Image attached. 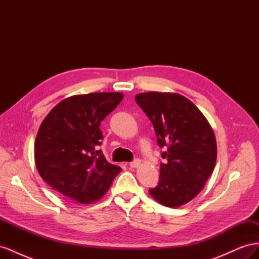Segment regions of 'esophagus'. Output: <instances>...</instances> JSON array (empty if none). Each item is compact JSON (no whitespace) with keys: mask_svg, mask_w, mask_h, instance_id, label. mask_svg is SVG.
Instances as JSON below:
<instances>
[{"mask_svg":"<svg viewBox=\"0 0 259 259\" xmlns=\"http://www.w3.org/2000/svg\"><path fill=\"white\" fill-rule=\"evenodd\" d=\"M139 164H140V160H139V159H135V160H133V161L130 163V166L133 167V168H136V167L139 166Z\"/></svg>","mask_w":259,"mask_h":259,"instance_id":"esophagus-1","label":"esophagus"}]
</instances>
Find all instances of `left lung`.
<instances>
[{"label": "left lung", "instance_id": "8db88e82", "mask_svg": "<svg viewBox=\"0 0 259 259\" xmlns=\"http://www.w3.org/2000/svg\"><path fill=\"white\" fill-rule=\"evenodd\" d=\"M151 121L158 145L165 148L158 186L149 190L164 206L184 205L198 195L213 173L217 145L206 117L176 93L149 92L135 96Z\"/></svg>", "mask_w": 259, "mask_h": 259}]
</instances>
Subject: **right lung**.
Instances as JSON below:
<instances>
[{"mask_svg": "<svg viewBox=\"0 0 259 259\" xmlns=\"http://www.w3.org/2000/svg\"><path fill=\"white\" fill-rule=\"evenodd\" d=\"M121 93H91L66 98L46 115L35 138L38 174L54 190L83 204L103 198L121 167L98 150L99 125L121 103Z\"/></svg>", "mask_w": 259, "mask_h": 259, "instance_id": "add662e5", "label": "right lung"}]
</instances>
